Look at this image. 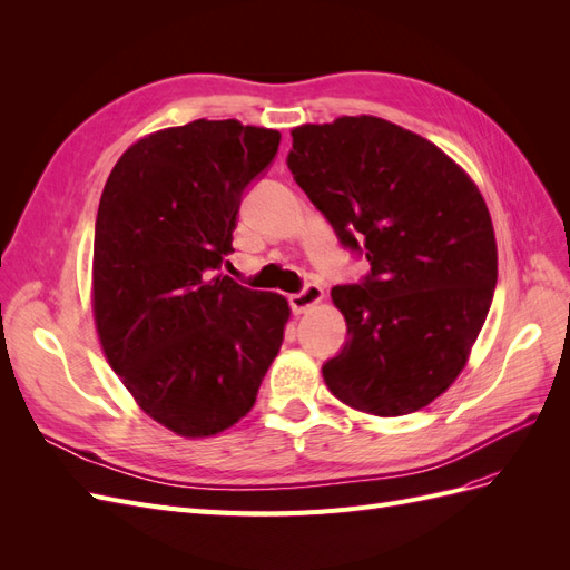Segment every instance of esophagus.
<instances>
[{"label":"esophagus","instance_id":"esophagus-1","mask_svg":"<svg viewBox=\"0 0 570 570\" xmlns=\"http://www.w3.org/2000/svg\"><path fill=\"white\" fill-rule=\"evenodd\" d=\"M323 299V289L318 285H306L297 295H289V308L295 314H304Z\"/></svg>","mask_w":570,"mask_h":570}]
</instances>
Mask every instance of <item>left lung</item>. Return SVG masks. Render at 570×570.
Wrapping results in <instances>:
<instances>
[{
	"mask_svg": "<svg viewBox=\"0 0 570 570\" xmlns=\"http://www.w3.org/2000/svg\"><path fill=\"white\" fill-rule=\"evenodd\" d=\"M287 168L371 264L331 292L350 337L323 364L327 390L373 416L423 409L461 373L494 297L485 199L442 149L375 116L295 128Z\"/></svg>",
	"mask_w": 570,
	"mask_h": 570,
	"instance_id": "left-lung-1",
	"label": "left lung"
}]
</instances>
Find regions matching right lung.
I'll return each mask as SVG.
<instances>
[{"label": "right lung", "instance_id": "1", "mask_svg": "<svg viewBox=\"0 0 570 570\" xmlns=\"http://www.w3.org/2000/svg\"><path fill=\"white\" fill-rule=\"evenodd\" d=\"M278 145V130L199 118L135 142L99 199L101 347L135 402L183 438L243 419L283 344L287 299L220 275L239 204Z\"/></svg>", "mask_w": 570, "mask_h": 570}]
</instances>
